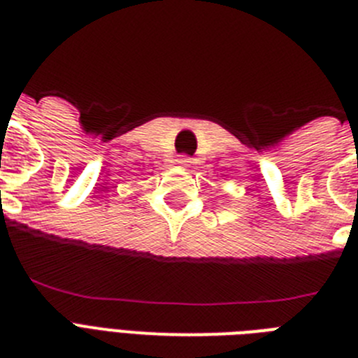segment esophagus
Masks as SVG:
<instances>
[{"label":"esophagus","instance_id":"esophagus-1","mask_svg":"<svg viewBox=\"0 0 358 358\" xmlns=\"http://www.w3.org/2000/svg\"><path fill=\"white\" fill-rule=\"evenodd\" d=\"M177 163L181 164V166H189V163H192V159H189L188 156H179V159H177Z\"/></svg>","mask_w":358,"mask_h":358}]
</instances>
